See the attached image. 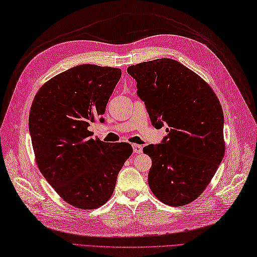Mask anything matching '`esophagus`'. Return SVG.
I'll return each instance as SVG.
<instances>
[{"mask_svg": "<svg viewBox=\"0 0 257 257\" xmlns=\"http://www.w3.org/2000/svg\"><path fill=\"white\" fill-rule=\"evenodd\" d=\"M132 147H133V150L135 154H141L143 152V146L139 145V144H133Z\"/></svg>", "mask_w": 257, "mask_h": 257, "instance_id": "34e87169", "label": "esophagus"}]
</instances>
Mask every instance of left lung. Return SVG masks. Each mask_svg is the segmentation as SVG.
<instances>
[{
	"mask_svg": "<svg viewBox=\"0 0 257 257\" xmlns=\"http://www.w3.org/2000/svg\"><path fill=\"white\" fill-rule=\"evenodd\" d=\"M137 81V95L145 101L155 127L168 135L158 145L144 147L152 158L148 184L167 205L184 206L210 183L224 155L223 112L211 87L172 59L128 66Z\"/></svg>",
	"mask_w": 257,
	"mask_h": 257,
	"instance_id": "left-lung-1",
	"label": "left lung"
}]
</instances>
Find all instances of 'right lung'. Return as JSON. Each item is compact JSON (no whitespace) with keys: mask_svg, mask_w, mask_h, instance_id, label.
<instances>
[{"mask_svg":"<svg viewBox=\"0 0 257 257\" xmlns=\"http://www.w3.org/2000/svg\"><path fill=\"white\" fill-rule=\"evenodd\" d=\"M120 68L83 64L49 79L37 91L29 132L37 166L60 197L96 209L114 191L117 174L133 153L128 143L91 139L88 126L103 122Z\"/></svg>","mask_w":257,"mask_h":257,"instance_id":"add662e5","label":"right lung"}]
</instances>
